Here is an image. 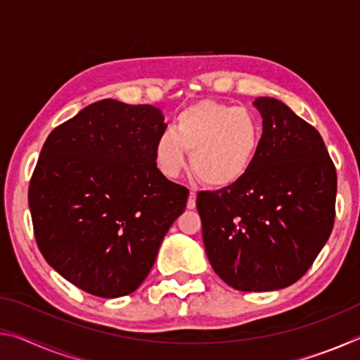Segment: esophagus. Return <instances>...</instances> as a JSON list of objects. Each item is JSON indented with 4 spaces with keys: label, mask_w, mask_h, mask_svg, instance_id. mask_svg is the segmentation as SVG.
<instances>
[{
    "label": "esophagus",
    "mask_w": 360,
    "mask_h": 360,
    "mask_svg": "<svg viewBox=\"0 0 360 360\" xmlns=\"http://www.w3.org/2000/svg\"><path fill=\"white\" fill-rule=\"evenodd\" d=\"M195 205H197V192L191 191V193H188V200H187V208L193 210Z\"/></svg>",
    "instance_id": "esophagus-1"
}]
</instances>
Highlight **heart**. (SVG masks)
I'll return each instance as SVG.
<instances>
[{"mask_svg":"<svg viewBox=\"0 0 360 360\" xmlns=\"http://www.w3.org/2000/svg\"><path fill=\"white\" fill-rule=\"evenodd\" d=\"M262 144V125L252 111L217 101L182 109L174 129L158 135L154 160L162 174L176 178L187 165L211 187H229L252 168Z\"/></svg>","mask_w":360,"mask_h":360,"instance_id":"1","label":"heart"}]
</instances>
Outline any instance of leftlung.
<instances>
[{
  "mask_svg": "<svg viewBox=\"0 0 360 360\" xmlns=\"http://www.w3.org/2000/svg\"><path fill=\"white\" fill-rule=\"evenodd\" d=\"M259 155L241 181L200 192L205 251L217 276L245 292L284 289L313 265L332 233L337 172L319 131L270 96Z\"/></svg>",
  "mask_w": 360,
  "mask_h": 360,
  "instance_id": "8db88e82",
  "label": "left lung"
}]
</instances>
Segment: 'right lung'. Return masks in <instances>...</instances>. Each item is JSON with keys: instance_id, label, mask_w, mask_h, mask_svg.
Wrapping results in <instances>:
<instances>
[{"instance_id": "obj_1", "label": "right lung", "mask_w": 360, "mask_h": 360, "mask_svg": "<svg viewBox=\"0 0 360 360\" xmlns=\"http://www.w3.org/2000/svg\"><path fill=\"white\" fill-rule=\"evenodd\" d=\"M160 109L92 103L47 136L28 188L42 257L87 294L117 298L149 275L188 191L154 160Z\"/></svg>"}]
</instances>
